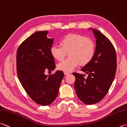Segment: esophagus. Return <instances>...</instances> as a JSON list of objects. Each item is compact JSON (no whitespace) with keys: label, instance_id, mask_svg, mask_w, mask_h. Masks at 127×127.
I'll list each match as a JSON object with an SVG mask.
<instances>
[{"label":"esophagus","instance_id":"esophagus-1","mask_svg":"<svg viewBox=\"0 0 127 127\" xmlns=\"http://www.w3.org/2000/svg\"><path fill=\"white\" fill-rule=\"evenodd\" d=\"M64 74H65V75H68V74H69V73H68V72H64Z\"/></svg>","mask_w":127,"mask_h":127}]
</instances>
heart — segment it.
I'll use <instances>...</instances> for the list:
<instances>
[{"mask_svg":"<svg viewBox=\"0 0 127 127\" xmlns=\"http://www.w3.org/2000/svg\"><path fill=\"white\" fill-rule=\"evenodd\" d=\"M50 54L58 61H61L68 52V58L58 64L57 68L64 72H70L77 68L88 64L95 54V44L91 38L78 34H70L60 40V45L50 47Z\"/></svg>","mask_w":127,"mask_h":127,"instance_id":"heart-1","label":"heart"}]
</instances>
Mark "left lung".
I'll return each mask as SVG.
<instances>
[{
    "label": "left lung",
    "mask_w": 127,
    "mask_h": 127,
    "mask_svg": "<svg viewBox=\"0 0 127 127\" xmlns=\"http://www.w3.org/2000/svg\"><path fill=\"white\" fill-rule=\"evenodd\" d=\"M96 49L93 59L81 70L88 77L78 73L74 87L79 99L86 104H93L102 99L111 87L117 70V56L113 45L107 36L93 29Z\"/></svg>",
    "instance_id": "8db88e82"
}]
</instances>
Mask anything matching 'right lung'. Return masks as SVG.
I'll return each instance as SVG.
<instances>
[{
	"label": "right lung",
	"mask_w": 127,
	"mask_h": 127,
	"mask_svg": "<svg viewBox=\"0 0 127 127\" xmlns=\"http://www.w3.org/2000/svg\"><path fill=\"white\" fill-rule=\"evenodd\" d=\"M47 31L36 32L20 44L17 52V75L22 87L36 103L48 105L56 99L64 73L53 70L56 64L50 54L53 39L47 38Z\"/></svg>",
	"instance_id": "obj_1"
}]
</instances>
